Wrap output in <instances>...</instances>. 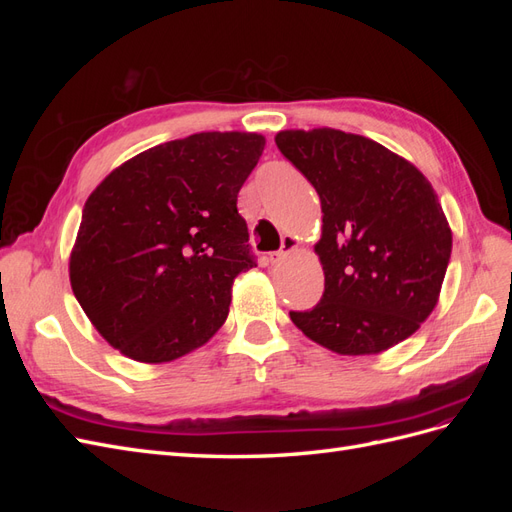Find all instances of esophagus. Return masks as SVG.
Returning <instances> with one entry per match:
<instances>
[{"instance_id":"esophagus-1","label":"esophagus","mask_w":512,"mask_h":512,"mask_svg":"<svg viewBox=\"0 0 512 512\" xmlns=\"http://www.w3.org/2000/svg\"><path fill=\"white\" fill-rule=\"evenodd\" d=\"M294 247H297V237H292V235H286V237H282V247L277 252H273V254H269V262L271 265H277V262H280L286 254H290Z\"/></svg>"}]
</instances>
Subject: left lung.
Wrapping results in <instances>:
<instances>
[{
	"mask_svg": "<svg viewBox=\"0 0 512 512\" xmlns=\"http://www.w3.org/2000/svg\"><path fill=\"white\" fill-rule=\"evenodd\" d=\"M275 145L314 185L324 213L322 299L290 320L337 354L404 342L436 307L451 260L453 235L431 183L359 134L286 130Z\"/></svg>",
	"mask_w": 512,
	"mask_h": 512,
	"instance_id": "left-lung-1",
	"label": "left lung"
}]
</instances>
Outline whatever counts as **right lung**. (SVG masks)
Wrapping results in <instances>:
<instances>
[{
  "instance_id": "obj_1",
  "label": "right lung",
  "mask_w": 512,
  "mask_h": 512,
  "mask_svg": "<svg viewBox=\"0 0 512 512\" xmlns=\"http://www.w3.org/2000/svg\"><path fill=\"white\" fill-rule=\"evenodd\" d=\"M265 138L200 132L151 147L91 192L70 256L76 301L108 344L166 363L213 337L256 267L237 194Z\"/></svg>"
}]
</instances>
